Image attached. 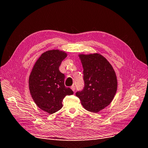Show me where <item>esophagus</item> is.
I'll return each mask as SVG.
<instances>
[{"instance_id":"34e87169","label":"esophagus","mask_w":148,"mask_h":148,"mask_svg":"<svg viewBox=\"0 0 148 148\" xmlns=\"http://www.w3.org/2000/svg\"><path fill=\"white\" fill-rule=\"evenodd\" d=\"M71 89L73 91H75V86H71Z\"/></svg>"}]
</instances>
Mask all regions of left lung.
<instances>
[{
	"mask_svg": "<svg viewBox=\"0 0 148 148\" xmlns=\"http://www.w3.org/2000/svg\"><path fill=\"white\" fill-rule=\"evenodd\" d=\"M78 56L84 69L85 86L76 95L86 110L98 112L114 99L117 88L116 72L109 61L99 53Z\"/></svg>",
	"mask_w": 148,
	"mask_h": 148,
	"instance_id": "left-lung-1",
	"label": "left lung"
}]
</instances>
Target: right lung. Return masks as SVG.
Segmentation results:
<instances>
[{"instance_id": "obj_1", "label": "right lung", "mask_w": 148, "mask_h": 148, "mask_svg": "<svg viewBox=\"0 0 148 148\" xmlns=\"http://www.w3.org/2000/svg\"><path fill=\"white\" fill-rule=\"evenodd\" d=\"M67 53L59 49L42 53L35 63L29 77V88L34 102L41 110L52 114L62 107V102L73 91L64 86V75L59 67Z\"/></svg>"}]
</instances>
